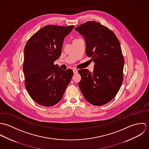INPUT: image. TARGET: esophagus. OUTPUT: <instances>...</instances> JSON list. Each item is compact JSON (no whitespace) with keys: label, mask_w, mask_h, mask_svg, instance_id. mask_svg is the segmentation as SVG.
Here are the masks:
<instances>
[{"label":"esophagus","mask_w":149,"mask_h":149,"mask_svg":"<svg viewBox=\"0 0 149 149\" xmlns=\"http://www.w3.org/2000/svg\"><path fill=\"white\" fill-rule=\"evenodd\" d=\"M73 73H74V74H76V73H77V72H78V70H77V69H74L73 70Z\"/></svg>","instance_id":"34e87169"}]
</instances>
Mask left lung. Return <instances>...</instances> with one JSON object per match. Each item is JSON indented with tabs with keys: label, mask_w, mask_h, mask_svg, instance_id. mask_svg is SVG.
Returning <instances> with one entry per match:
<instances>
[{
	"label": "left lung",
	"mask_w": 149,
	"mask_h": 149,
	"mask_svg": "<svg viewBox=\"0 0 149 149\" xmlns=\"http://www.w3.org/2000/svg\"><path fill=\"white\" fill-rule=\"evenodd\" d=\"M75 30L85 38L86 54L95 63L93 72L79 70V86L87 102L103 106L115 97L123 80L125 60L120 43L112 30L97 22H86Z\"/></svg>",
	"instance_id": "1"
}]
</instances>
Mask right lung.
Listing matches in <instances>:
<instances>
[{
	"label": "right lung",
	"instance_id": "1",
	"mask_svg": "<svg viewBox=\"0 0 149 149\" xmlns=\"http://www.w3.org/2000/svg\"><path fill=\"white\" fill-rule=\"evenodd\" d=\"M73 27L46 26L25 45L23 65L25 87L40 105L50 107L58 103L71 80L73 70H64L54 63L61 56L64 38Z\"/></svg>",
	"mask_w": 149,
	"mask_h": 149
}]
</instances>
